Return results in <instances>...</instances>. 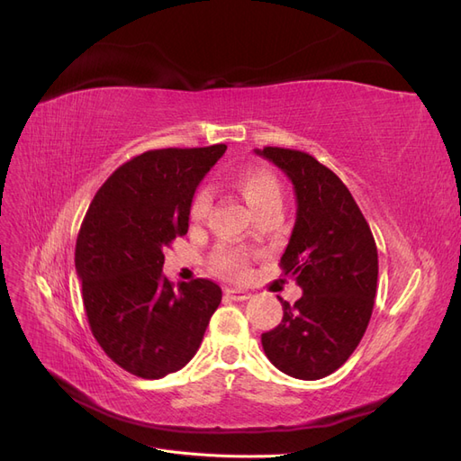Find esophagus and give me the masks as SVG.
<instances>
[{"instance_id":"esophagus-1","label":"esophagus","mask_w":461,"mask_h":461,"mask_svg":"<svg viewBox=\"0 0 461 461\" xmlns=\"http://www.w3.org/2000/svg\"><path fill=\"white\" fill-rule=\"evenodd\" d=\"M227 298H230V300H234V302H244V300H248V298H252V292H248V290H239V288H227Z\"/></svg>"}]
</instances>
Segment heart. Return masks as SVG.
Segmentation results:
<instances>
[{
	"mask_svg": "<svg viewBox=\"0 0 461 461\" xmlns=\"http://www.w3.org/2000/svg\"><path fill=\"white\" fill-rule=\"evenodd\" d=\"M239 188L256 213L269 205L283 203L281 183L273 173L265 169H248L239 178ZM209 203H212V194L200 190L190 205L192 221H202L209 212ZM213 269L230 278H242L248 273V259L234 249H221L213 258Z\"/></svg>",
	"mask_w": 461,
	"mask_h": 461,
	"instance_id": "obj_1",
	"label": "heart"
}]
</instances>
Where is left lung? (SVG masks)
<instances>
[{
  "instance_id": "8db88e82",
  "label": "left lung",
  "mask_w": 461,
  "mask_h": 461,
  "mask_svg": "<svg viewBox=\"0 0 461 461\" xmlns=\"http://www.w3.org/2000/svg\"><path fill=\"white\" fill-rule=\"evenodd\" d=\"M256 153L294 185L298 212L281 267L303 290L292 305L278 296L283 321L261 334V344L276 369L317 381L344 366L364 339L379 276L375 239L329 167L298 149L267 146Z\"/></svg>"
}]
</instances>
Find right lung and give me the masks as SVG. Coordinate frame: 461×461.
I'll return each mask as SVG.
<instances>
[{"label": "right lung", "mask_w": 461, "mask_h": 461, "mask_svg": "<svg viewBox=\"0 0 461 461\" xmlns=\"http://www.w3.org/2000/svg\"><path fill=\"white\" fill-rule=\"evenodd\" d=\"M149 149L122 163L88 207L75 249L94 339L119 367L142 379L183 369L198 352L221 288L207 278L163 276V249L188 232L194 192L225 153Z\"/></svg>", "instance_id": "right-lung-1"}]
</instances>
